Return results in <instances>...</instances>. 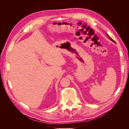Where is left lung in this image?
Segmentation results:
<instances>
[{
  "instance_id": "1",
  "label": "left lung",
  "mask_w": 129,
  "mask_h": 129,
  "mask_svg": "<svg viewBox=\"0 0 129 129\" xmlns=\"http://www.w3.org/2000/svg\"><path fill=\"white\" fill-rule=\"evenodd\" d=\"M107 36H108V37H109V39H110V40H111V41H113V42H115V41H114V40H113V39H112V38H110V37H109V36H108V34H107Z\"/></svg>"
}]
</instances>
